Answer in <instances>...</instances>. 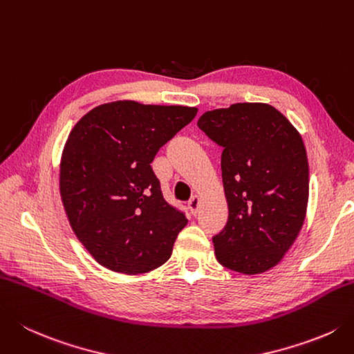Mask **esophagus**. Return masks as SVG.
I'll return each instance as SVG.
<instances>
[{"mask_svg":"<svg viewBox=\"0 0 354 354\" xmlns=\"http://www.w3.org/2000/svg\"><path fill=\"white\" fill-rule=\"evenodd\" d=\"M187 204H189L190 213H192V214H196V213H198V209H199V204H201V199H199L198 195H195V196H192V199H190Z\"/></svg>","mask_w":354,"mask_h":354,"instance_id":"obj_1","label":"esophagus"}]
</instances>
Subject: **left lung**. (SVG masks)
I'll return each instance as SVG.
<instances>
[{
	"label": "left lung",
	"instance_id": "8db88e82",
	"mask_svg": "<svg viewBox=\"0 0 354 354\" xmlns=\"http://www.w3.org/2000/svg\"><path fill=\"white\" fill-rule=\"evenodd\" d=\"M223 147L228 221L213 236L221 266L259 274L278 266L304 225L308 204V159L301 133L266 102H236L198 120Z\"/></svg>",
	"mask_w": 354,
	"mask_h": 354
}]
</instances>
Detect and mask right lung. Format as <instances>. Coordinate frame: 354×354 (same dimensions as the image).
Segmentation results:
<instances>
[{
    "label": "right lung",
    "mask_w": 354,
    "mask_h": 354,
    "mask_svg": "<svg viewBox=\"0 0 354 354\" xmlns=\"http://www.w3.org/2000/svg\"><path fill=\"white\" fill-rule=\"evenodd\" d=\"M196 107L106 102L75 124L59 162L72 230L112 272L147 273L167 262L184 213L165 203L151 161L196 116Z\"/></svg>",
    "instance_id": "right-lung-1"
}]
</instances>
